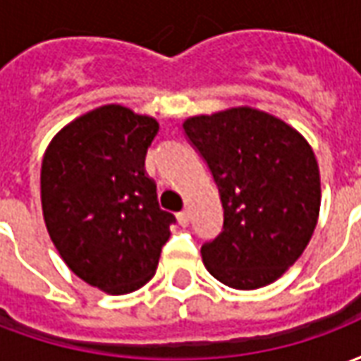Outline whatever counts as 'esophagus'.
I'll return each mask as SVG.
<instances>
[{"instance_id":"obj_1","label":"esophagus","mask_w":361,"mask_h":361,"mask_svg":"<svg viewBox=\"0 0 361 361\" xmlns=\"http://www.w3.org/2000/svg\"><path fill=\"white\" fill-rule=\"evenodd\" d=\"M178 222H180V226H188V224H189V212L188 211L178 212Z\"/></svg>"}]
</instances>
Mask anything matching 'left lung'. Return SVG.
<instances>
[{"label":"left lung","instance_id":"left-lung-1","mask_svg":"<svg viewBox=\"0 0 361 361\" xmlns=\"http://www.w3.org/2000/svg\"><path fill=\"white\" fill-rule=\"evenodd\" d=\"M209 166L224 224L201 255L212 276L235 290L267 286L307 247L321 207L310 142L271 114L247 106L183 121Z\"/></svg>","mask_w":361,"mask_h":361}]
</instances>
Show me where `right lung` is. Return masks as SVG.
Segmentation results:
<instances>
[{
    "label": "right lung",
    "instance_id": "1",
    "mask_svg": "<svg viewBox=\"0 0 361 361\" xmlns=\"http://www.w3.org/2000/svg\"><path fill=\"white\" fill-rule=\"evenodd\" d=\"M158 121L108 104L51 139L40 172L44 222L71 271L108 294H129L157 271L172 212L158 207L145 157Z\"/></svg>",
    "mask_w": 361,
    "mask_h": 361
}]
</instances>
